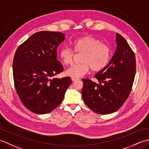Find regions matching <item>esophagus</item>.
Returning <instances> with one entry per match:
<instances>
[{"instance_id":"34e87169","label":"esophagus","mask_w":149,"mask_h":149,"mask_svg":"<svg viewBox=\"0 0 149 149\" xmlns=\"http://www.w3.org/2000/svg\"><path fill=\"white\" fill-rule=\"evenodd\" d=\"M71 80L73 81H77V80H79V78H75V77H72L71 78Z\"/></svg>"}]
</instances>
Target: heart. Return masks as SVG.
Masks as SVG:
<instances>
[{"label":"heart","mask_w":149,"mask_h":149,"mask_svg":"<svg viewBox=\"0 0 149 149\" xmlns=\"http://www.w3.org/2000/svg\"><path fill=\"white\" fill-rule=\"evenodd\" d=\"M74 51L64 46L60 50L61 61L65 65L72 63L74 52L81 54L80 63L71 66L65 71V74L71 77L78 78L86 74L90 69L93 72H100L107 67L111 58V49L108 45L102 43L98 38L91 35L84 36L72 42Z\"/></svg>","instance_id":"obj_1"}]
</instances>
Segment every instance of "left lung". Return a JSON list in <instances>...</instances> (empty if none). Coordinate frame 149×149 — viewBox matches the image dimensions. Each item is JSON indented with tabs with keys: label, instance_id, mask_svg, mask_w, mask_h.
Wrapping results in <instances>:
<instances>
[{
	"label": "left lung",
	"instance_id": "obj_1",
	"mask_svg": "<svg viewBox=\"0 0 149 149\" xmlns=\"http://www.w3.org/2000/svg\"><path fill=\"white\" fill-rule=\"evenodd\" d=\"M117 48L108 65L95 75L99 84L82 79V98L88 107L99 114L118 111L128 98L136 74L134 51L126 40L116 33Z\"/></svg>",
	"mask_w": 149,
	"mask_h": 149
}]
</instances>
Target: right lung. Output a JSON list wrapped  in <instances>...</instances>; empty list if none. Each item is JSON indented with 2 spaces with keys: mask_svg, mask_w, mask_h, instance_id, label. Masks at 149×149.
Segmentation results:
<instances>
[{
  "mask_svg": "<svg viewBox=\"0 0 149 149\" xmlns=\"http://www.w3.org/2000/svg\"><path fill=\"white\" fill-rule=\"evenodd\" d=\"M65 40L58 31L35 33L15 52L13 75L21 102L36 114L49 113L62 102L71 84L70 77L52 78L63 71L56 59V49Z\"/></svg>",
  "mask_w": 149,
  "mask_h": 149,
  "instance_id": "1",
  "label": "right lung"
}]
</instances>
